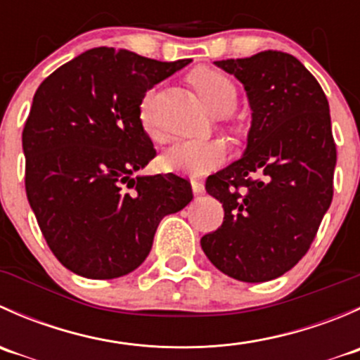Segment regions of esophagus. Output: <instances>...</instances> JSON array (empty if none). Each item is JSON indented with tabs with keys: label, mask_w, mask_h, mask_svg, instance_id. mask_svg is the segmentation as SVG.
<instances>
[{
	"label": "esophagus",
	"mask_w": 360,
	"mask_h": 360,
	"mask_svg": "<svg viewBox=\"0 0 360 360\" xmlns=\"http://www.w3.org/2000/svg\"><path fill=\"white\" fill-rule=\"evenodd\" d=\"M191 190H193L195 195H200V193H203V190H205V186H203L202 181L191 179Z\"/></svg>",
	"instance_id": "obj_1"
}]
</instances>
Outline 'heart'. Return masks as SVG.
Returning a JSON list of instances; mask_svg holds the SVG:
<instances>
[{
    "label": "heart",
    "instance_id": "1",
    "mask_svg": "<svg viewBox=\"0 0 360 360\" xmlns=\"http://www.w3.org/2000/svg\"><path fill=\"white\" fill-rule=\"evenodd\" d=\"M190 83L202 99L203 106L214 115H228L237 104V86L221 71L198 68L190 75ZM139 118L148 136L158 137L153 115V92L146 94L141 101ZM226 157L228 148L223 141H179L163 151L160 167L165 172L202 176L223 165Z\"/></svg>",
    "mask_w": 360,
    "mask_h": 360
}]
</instances>
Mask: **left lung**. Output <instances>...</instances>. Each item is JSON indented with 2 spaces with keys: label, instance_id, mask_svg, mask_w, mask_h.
<instances>
[{
  "label": "left lung",
  "instance_id": "1",
  "mask_svg": "<svg viewBox=\"0 0 360 360\" xmlns=\"http://www.w3.org/2000/svg\"><path fill=\"white\" fill-rule=\"evenodd\" d=\"M214 64L244 85L252 123L244 157L207 177L224 221L200 244L228 277L266 282L308 252L331 205L336 144L329 103L289 53L266 50Z\"/></svg>",
  "mask_w": 360,
  "mask_h": 360
}]
</instances>
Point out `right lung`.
I'll return each instance as SVG.
<instances>
[{
    "mask_svg": "<svg viewBox=\"0 0 360 360\" xmlns=\"http://www.w3.org/2000/svg\"><path fill=\"white\" fill-rule=\"evenodd\" d=\"M99 46L60 66L32 97L22 130L25 193L53 256L86 278H116L150 254L167 214L193 198L176 174L134 176L155 158L141 101L190 64Z\"/></svg>",
    "mask_w": 360,
    "mask_h": 360,
    "instance_id": "obj_1",
    "label": "right lung"
}]
</instances>
